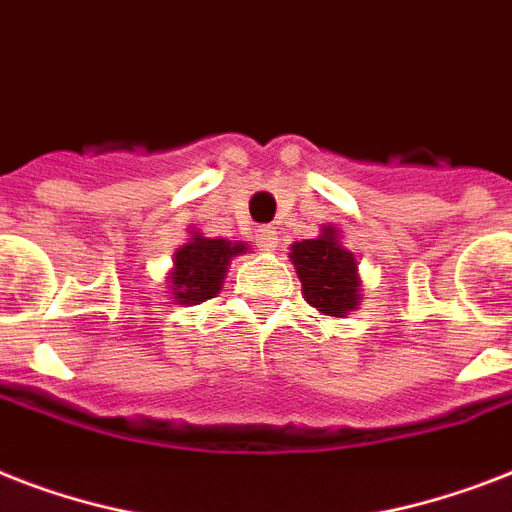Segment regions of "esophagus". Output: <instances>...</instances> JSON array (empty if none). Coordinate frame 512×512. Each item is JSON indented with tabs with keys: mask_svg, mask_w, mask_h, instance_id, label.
Listing matches in <instances>:
<instances>
[{
	"mask_svg": "<svg viewBox=\"0 0 512 512\" xmlns=\"http://www.w3.org/2000/svg\"><path fill=\"white\" fill-rule=\"evenodd\" d=\"M255 239L263 249H273L276 247V241H279V236H276V231H273V228L263 225V228H257L255 231Z\"/></svg>",
	"mask_w": 512,
	"mask_h": 512,
	"instance_id": "1",
	"label": "esophagus"
}]
</instances>
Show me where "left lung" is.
<instances>
[{
    "instance_id": "8db88e82",
    "label": "left lung",
    "mask_w": 512,
    "mask_h": 512,
    "mask_svg": "<svg viewBox=\"0 0 512 512\" xmlns=\"http://www.w3.org/2000/svg\"><path fill=\"white\" fill-rule=\"evenodd\" d=\"M292 263L303 284L305 300L327 316H345L358 305V263L340 247L335 228H324L319 239L292 244Z\"/></svg>"
}]
</instances>
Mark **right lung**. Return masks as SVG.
Returning a JSON list of instances; mask_svg holds the SVG:
<instances>
[{"instance_id":"obj_1","label":"right lung","mask_w":512,"mask_h":512,"mask_svg":"<svg viewBox=\"0 0 512 512\" xmlns=\"http://www.w3.org/2000/svg\"><path fill=\"white\" fill-rule=\"evenodd\" d=\"M244 244H231L225 239H204L193 236L191 244L177 249L175 273H172V292L177 303L199 305L220 292L228 260L244 252Z\"/></svg>"}]
</instances>
